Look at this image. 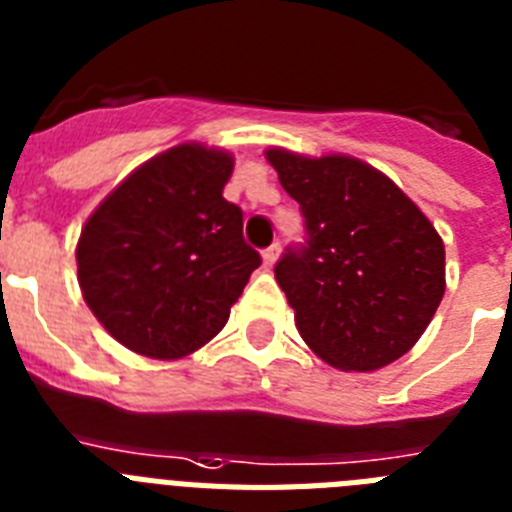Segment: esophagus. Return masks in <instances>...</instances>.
<instances>
[{"label": "esophagus", "mask_w": 512, "mask_h": 512, "mask_svg": "<svg viewBox=\"0 0 512 512\" xmlns=\"http://www.w3.org/2000/svg\"><path fill=\"white\" fill-rule=\"evenodd\" d=\"M280 251H282L280 243H272V246H269V248H264V253H261V259H264L266 266H272L274 261H277V256H280Z\"/></svg>", "instance_id": "34e87169"}]
</instances>
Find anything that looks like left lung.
Here are the masks:
<instances>
[{
    "mask_svg": "<svg viewBox=\"0 0 512 512\" xmlns=\"http://www.w3.org/2000/svg\"><path fill=\"white\" fill-rule=\"evenodd\" d=\"M266 159L306 219V243L274 266L306 345L342 371L398 361L445 295V246L434 225L361 159L285 149Z\"/></svg>",
    "mask_w": 512,
    "mask_h": 512,
    "instance_id": "1",
    "label": "left lung"
}]
</instances>
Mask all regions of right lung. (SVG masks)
<instances>
[{
  "label": "right lung",
  "instance_id": "obj_1",
  "mask_svg": "<svg viewBox=\"0 0 512 512\" xmlns=\"http://www.w3.org/2000/svg\"><path fill=\"white\" fill-rule=\"evenodd\" d=\"M227 151L180 143L130 172L80 232L78 282L88 308L125 348L183 358L230 319L261 256L243 211L222 190Z\"/></svg>",
  "mask_w": 512,
  "mask_h": 512
}]
</instances>
